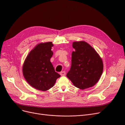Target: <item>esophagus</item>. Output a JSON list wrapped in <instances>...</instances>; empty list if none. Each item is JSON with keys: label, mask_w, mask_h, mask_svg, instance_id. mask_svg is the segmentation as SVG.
<instances>
[{"label": "esophagus", "mask_w": 125, "mask_h": 125, "mask_svg": "<svg viewBox=\"0 0 125 125\" xmlns=\"http://www.w3.org/2000/svg\"><path fill=\"white\" fill-rule=\"evenodd\" d=\"M60 74L62 75V76H65L66 75V72L65 71H62L60 73Z\"/></svg>", "instance_id": "34e87169"}]
</instances>
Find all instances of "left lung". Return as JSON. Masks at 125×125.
Wrapping results in <instances>:
<instances>
[{
	"mask_svg": "<svg viewBox=\"0 0 125 125\" xmlns=\"http://www.w3.org/2000/svg\"><path fill=\"white\" fill-rule=\"evenodd\" d=\"M75 51L71 54V66L67 73L73 85L84 90L92 87L99 80L103 73L102 59L94 49L84 41L74 42Z\"/></svg>",
	"mask_w": 125,
	"mask_h": 125,
	"instance_id": "obj_1",
	"label": "left lung"
}]
</instances>
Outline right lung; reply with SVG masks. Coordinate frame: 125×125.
<instances>
[{"label": "right lung", "instance_id": "obj_1", "mask_svg": "<svg viewBox=\"0 0 125 125\" xmlns=\"http://www.w3.org/2000/svg\"><path fill=\"white\" fill-rule=\"evenodd\" d=\"M51 42L37 44L29 52L24 62L22 71L28 83L37 90L45 91L54 86L60 74L51 62L53 52Z\"/></svg>", "mask_w": 125, "mask_h": 125}]
</instances>
